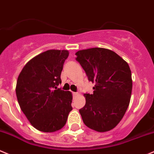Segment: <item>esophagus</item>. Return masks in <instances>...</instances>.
Listing matches in <instances>:
<instances>
[{
	"label": "esophagus",
	"mask_w": 154,
	"mask_h": 154,
	"mask_svg": "<svg viewBox=\"0 0 154 154\" xmlns=\"http://www.w3.org/2000/svg\"><path fill=\"white\" fill-rule=\"evenodd\" d=\"M72 95H73V97H76L79 95V93L78 92H72Z\"/></svg>",
	"instance_id": "1"
}]
</instances>
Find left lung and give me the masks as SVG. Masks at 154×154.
<instances>
[{
  "instance_id": "1",
  "label": "left lung",
  "mask_w": 154,
  "mask_h": 154,
  "mask_svg": "<svg viewBox=\"0 0 154 154\" xmlns=\"http://www.w3.org/2000/svg\"><path fill=\"white\" fill-rule=\"evenodd\" d=\"M75 60L94 84L93 94H84L79 110L84 124L97 132L111 130L128 108L132 89V73L126 61L111 50L91 48L75 53Z\"/></svg>"
}]
</instances>
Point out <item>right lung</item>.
I'll list each match as a JSON object with an SVG mask.
<instances>
[{
  "mask_svg": "<svg viewBox=\"0 0 154 154\" xmlns=\"http://www.w3.org/2000/svg\"><path fill=\"white\" fill-rule=\"evenodd\" d=\"M67 50H48L25 65L17 82L16 94L20 108L38 130L53 132L65 125L71 106L72 94L58 89Z\"/></svg>",
  "mask_w": 154,
  "mask_h": 154,
  "instance_id": "obj_1",
  "label": "right lung"
}]
</instances>
